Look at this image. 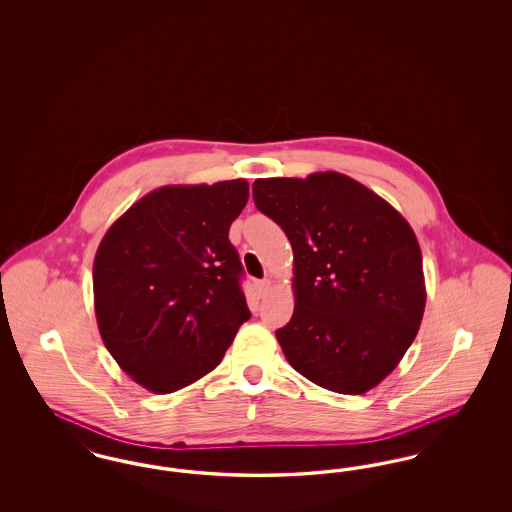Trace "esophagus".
<instances>
[{
  "mask_svg": "<svg viewBox=\"0 0 512 512\" xmlns=\"http://www.w3.org/2000/svg\"><path fill=\"white\" fill-rule=\"evenodd\" d=\"M268 288H270V280H257V282H255V290H257V293H259L261 297L268 292Z\"/></svg>",
  "mask_w": 512,
  "mask_h": 512,
  "instance_id": "obj_1",
  "label": "esophagus"
}]
</instances>
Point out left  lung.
<instances>
[{
	"instance_id": "8db88e82",
	"label": "left lung",
	"mask_w": 512,
	"mask_h": 512,
	"mask_svg": "<svg viewBox=\"0 0 512 512\" xmlns=\"http://www.w3.org/2000/svg\"><path fill=\"white\" fill-rule=\"evenodd\" d=\"M253 201L292 244L295 309L276 330L288 363L326 390H372L399 365L424 315L413 228L340 172L259 178Z\"/></svg>"
}]
</instances>
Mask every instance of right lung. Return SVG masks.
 Masks as SVG:
<instances>
[{"label": "right lung", "mask_w": 512, "mask_h": 512, "mask_svg": "<svg viewBox=\"0 0 512 512\" xmlns=\"http://www.w3.org/2000/svg\"><path fill=\"white\" fill-rule=\"evenodd\" d=\"M249 197L244 178L163 186L107 230L94 261L99 334L122 370L153 393L219 365L251 313L228 240Z\"/></svg>", "instance_id": "1"}]
</instances>
